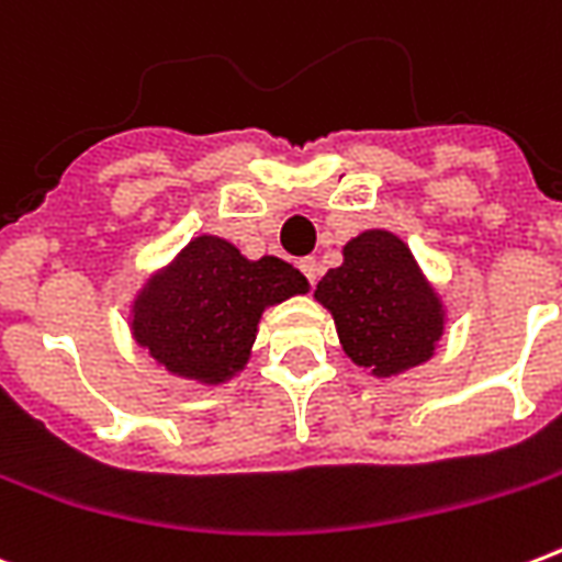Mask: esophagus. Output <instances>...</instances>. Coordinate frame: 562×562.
Wrapping results in <instances>:
<instances>
[{
	"label": "esophagus",
	"instance_id": "esophagus-1",
	"mask_svg": "<svg viewBox=\"0 0 562 562\" xmlns=\"http://www.w3.org/2000/svg\"><path fill=\"white\" fill-rule=\"evenodd\" d=\"M300 271L306 273V280L312 282V285H315V282L321 280V265H317V259H312V256H308V259H303V262H300Z\"/></svg>",
	"mask_w": 562,
	"mask_h": 562
}]
</instances>
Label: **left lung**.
<instances>
[{"mask_svg":"<svg viewBox=\"0 0 562 562\" xmlns=\"http://www.w3.org/2000/svg\"><path fill=\"white\" fill-rule=\"evenodd\" d=\"M344 352L375 379H391L435 356L446 308L411 247L391 229H364L344 245V262L317 282Z\"/></svg>","mask_w":562,"mask_h":562,"instance_id":"1","label":"left lung"}]
</instances>
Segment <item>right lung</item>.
<instances>
[{
  "label": "right lung",
  "instance_id": "add662e5",
  "mask_svg": "<svg viewBox=\"0 0 562 562\" xmlns=\"http://www.w3.org/2000/svg\"><path fill=\"white\" fill-rule=\"evenodd\" d=\"M306 291L294 265L247 259L227 238L203 233L136 291L131 335L171 375L224 384L245 370L265 308Z\"/></svg>",
  "mask_w": 562,
  "mask_h": 562
}]
</instances>
